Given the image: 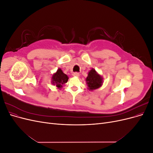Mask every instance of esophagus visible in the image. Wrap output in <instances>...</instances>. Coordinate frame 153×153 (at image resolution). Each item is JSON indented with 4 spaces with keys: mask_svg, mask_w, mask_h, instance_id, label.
Returning a JSON list of instances; mask_svg holds the SVG:
<instances>
[{
    "mask_svg": "<svg viewBox=\"0 0 153 153\" xmlns=\"http://www.w3.org/2000/svg\"><path fill=\"white\" fill-rule=\"evenodd\" d=\"M73 75L74 76H76V77H78V76H79V73H77V72H75V73H73Z\"/></svg>",
    "mask_w": 153,
    "mask_h": 153,
    "instance_id": "obj_1",
    "label": "esophagus"
}]
</instances>
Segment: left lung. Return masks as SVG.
Masks as SVG:
<instances>
[{
    "label": "left lung",
    "instance_id": "left-lung-1",
    "mask_svg": "<svg viewBox=\"0 0 153 153\" xmlns=\"http://www.w3.org/2000/svg\"><path fill=\"white\" fill-rule=\"evenodd\" d=\"M85 81L88 86V89L89 91H93L98 89L102 85L103 77L99 75L94 69L92 68L88 73Z\"/></svg>",
    "mask_w": 153,
    "mask_h": 153
}]
</instances>
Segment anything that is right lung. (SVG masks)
<instances>
[{
	"mask_svg": "<svg viewBox=\"0 0 153 153\" xmlns=\"http://www.w3.org/2000/svg\"><path fill=\"white\" fill-rule=\"evenodd\" d=\"M68 76L64 74L61 69L59 68L56 73H55L52 77V84L58 87V89H61L62 85L68 80Z\"/></svg>",
	"mask_w": 153,
	"mask_h": 153,
	"instance_id": "right-lung-1",
	"label": "right lung"
}]
</instances>
